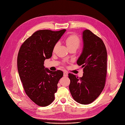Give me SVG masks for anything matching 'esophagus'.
Segmentation results:
<instances>
[{"instance_id":"34e87169","label":"esophagus","mask_w":125,"mask_h":125,"mask_svg":"<svg viewBox=\"0 0 125 125\" xmlns=\"http://www.w3.org/2000/svg\"><path fill=\"white\" fill-rule=\"evenodd\" d=\"M63 76H64V77H66V76H68V73H67V72H64V73H63Z\"/></svg>"}]
</instances>
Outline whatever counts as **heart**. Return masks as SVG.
<instances>
[{
	"label": "heart",
	"mask_w": 125,
	"mask_h": 125,
	"mask_svg": "<svg viewBox=\"0 0 125 125\" xmlns=\"http://www.w3.org/2000/svg\"><path fill=\"white\" fill-rule=\"evenodd\" d=\"M65 42L67 46V47L70 49L71 48H78L81 44V40L77 35L71 34L69 35L65 39ZM58 46V43H56L53 48V51L54 52Z\"/></svg>",
	"instance_id": "b5f03b06"
}]
</instances>
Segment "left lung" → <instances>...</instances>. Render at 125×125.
Listing matches in <instances>:
<instances>
[{
    "mask_svg": "<svg viewBox=\"0 0 125 125\" xmlns=\"http://www.w3.org/2000/svg\"><path fill=\"white\" fill-rule=\"evenodd\" d=\"M83 47L77 64L83 68V76L68 74L69 89L74 100L82 104L93 102L103 91L107 75V51L102 39L90 30L83 33Z\"/></svg>",
    "mask_w": 125,
    "mask_h": 125,
    "instance_id": "8db88e82",
    "label": "left lung"
}]
</instances>
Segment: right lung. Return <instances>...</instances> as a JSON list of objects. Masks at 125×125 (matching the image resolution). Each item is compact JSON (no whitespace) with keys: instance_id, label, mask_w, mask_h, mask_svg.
<instances>
[{"instance_id":"add662e5","label":"right lung","mask_w":125,"mask_h":125,"mask_svg":"<svg viewBox=\"0 0 125 125\" xmlns=\"http://www.w3.org/2000/svg\"><path fill=\"white\" fill-rule=\"evenodd\" d=\"M65 31L38 30L26 39L19 50L18 70L24 90L39 106H47L53 102L57 84L63 75L61 70L52 71L43 65L45 59L52 57L55 44Z\"/></svg>"}]
</instances>
